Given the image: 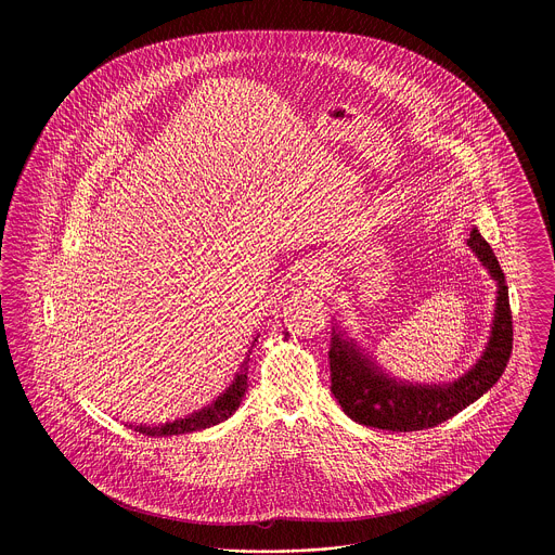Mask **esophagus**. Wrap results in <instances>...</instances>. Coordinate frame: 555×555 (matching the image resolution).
Segmentation results:
<instances>
[{
	"label": "esophagus",
	"mask_w": 555,
	"mask_h": 555,
	"mask_svg": "<svg viewBox=\"0 0 555 555\" xmlns=\"http://www.w3.org/2000/svg\"><path fill=\"white\" fill-rule=\"evenodd\" d=\"M326 278H328V269L324 262L317 260L314 264H310V269L306 271V280L314 286H324L326 284Z\"/></svg>",
	"instance_id": "esophagus-1"
}]
</instances>
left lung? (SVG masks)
Returning <instances> with one entry per match:
<instances>
[{"mask_svg": "<svg viewBox=\"0 0 555 555\" xmlns=\"http://www.w3.org/2000/svg\"><path fill=\"white\" fill-rule=\"evenodd\" d=\"M468 247L491 280H495V308L482 354L457 380L438 385L399 380L387 374L357 339L333 326L328 350L331 391L341 410L359 425L391 431L429 429L468 408L500 380L513 350L508 286L493 249L476 229L470 233Z\"/></svg>", "mask_w": 555, "mask_h": 555, "instance_id": "8db88e82", "label": "left lung"}]
</instances>
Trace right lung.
I'll return each instance as SVG.
<instances>
[{
    "label": "right lung",
    "instance_id": "right-lung-1",
    "mask_svg": "<svg viewBox=\"0 0 555 555\" xmlns=\"http://www.w3.org/2000/svg\"><path fill=\"white\" fill-rule=\"evenodd\" d=\"M256 339H258V335L254 337V341ZM249 350L245 352V359L238 365V372L235 374L233 383L227 387V391H222L220 396L216 397L211 403H207L205 408H201V410H196V412H192V414H188L183 418L166 421L162 425H130V427H134V431H139V434H147V436H179V434L203 431L207 427H214V425L227 421L229 416H233V412L237 410L241 399H243L245 391H247Z\"/></svg>",
    "mask_w": 555,
    "mask_h": 555
}]
</instances>
